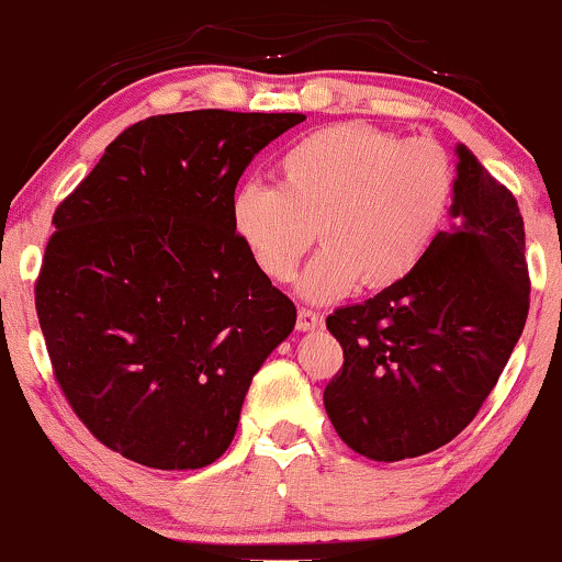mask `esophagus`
<instances>
[{
    "instance_id": "obj_1",
    "label": "esophagus",
    "mask_w": 562,
    "mask_h": 562,
    "mask_svg": "<svg viewBox=\"0 0 562 562\" xmlns=\"http://www.w3.org/2000/svg\"><path fill=\"white\" fill-rule=\"evenodd\" d=\"M322 327V314L314 312V308H299V330L308 333Z\"/></svg>"
}]
</instances>
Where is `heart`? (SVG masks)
<instances>
[{"instance_id":"obj_1","label":"heart","mask_w":562,"mask_h":562,"mask_svg":"<svg viewBox=\"0 0 562 562\" xmlns=\"http://www.w3.org/2000/svg\"><path fill=\"white\" fill-rule=\"evenodd\" d=\"M277 177L280 184L237 187L232 227L277 282L290 280L319 227L325 248L299 277L308 301L344 299L362 282H402L434 250L454 200V166L438 142L402 139L362 121L293 142Z\"/></svg>"}]
</instances>
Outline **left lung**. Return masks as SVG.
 I'll return each mask as SVG.
<instances>
[{"label":"left lung","instance_id":"1","mask_svg":"<svg viewBox=\"0 0 562 562\" xmlns=\"http://www.w3.org/2000/svg\"><path fill=\"white\" fill-rule=\"evenodd\" d=\"M449 216L415 272L327 317L346 362L325 409L367 460H409L462 434L524 333V216L465 145H457Z\"/></svg>","mask_w":562,"mask_h":562}]
</instances>
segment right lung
<instances>
[{
  "label": "right lung",
  "instance_id": "1",
  "mask_svg": "<svg viewBox=\"0 0 562 562\" xmlns=\"http://www.w3.org/2000/svg\"><path fill=\"white\" fill-rule=\"evenodd\" d=\"M301 113L190 111L121 132L57 205L36 282L55 378L108 449L158 470L216 462L295 306L250 259L229 205Z\"/></svg>",
  "mask_w": 562,
  "mask_h": 562
}]
</instances>
